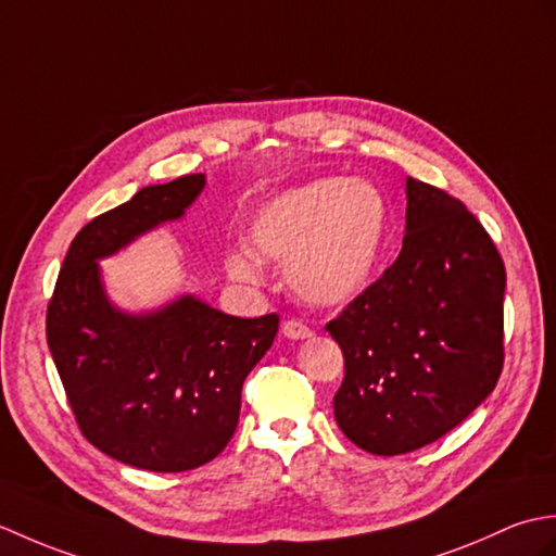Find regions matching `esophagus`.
<instances>
[{
    "label": "esophagus",
    "instance_id": "34e87169",
    "mask_svg": "<svg viewBox=\"0 0 556 556\" xmlns=\"http://www.w3.org/2000/svg\"><path fill=\"white\" fill-rule=\"evenodd\" d=\"M282 336L290 340H306L312 338V328L298 318H288L286 324H282Z\"/></svg>",
    "mask_w": 556,
    "mask_h": 556
}]
</instances>
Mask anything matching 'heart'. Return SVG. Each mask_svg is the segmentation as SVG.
Returning a JSON list of instances; mask_svg holds the SVG:
<instances>
[{"label":"heart","instance_id":"heart-1","mask_svg":"<svg viewBox=\"0 0 556 556\" xmlns=\"http://www.w3.org/2000/svg\"><path fill=\"white\" fill-rule=\"evenodd\" d=\"M388 238V202L376 185L340 176L316 178L276 194L252 216L250 244L232 250V280L258 286L262 262H288L290 288L316 306L348 304L374 280Z\"/></svg>","mask_w":556,"mask_h":556}]
</instances>
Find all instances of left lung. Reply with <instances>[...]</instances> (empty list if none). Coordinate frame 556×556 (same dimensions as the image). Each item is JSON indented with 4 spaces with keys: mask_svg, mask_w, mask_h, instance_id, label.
<instances>
[{
    "mask_svg": "<svg viewBox=\"0 0 556 556\" xmlns=\"http://www.w3.org/2000/svg\"><path fill=\"white\" fill-rule=\"evenodd\" d=\"M504 288L507 270L478 218L406 178L400 256L326 326L344 356L332 400L342 433L394 456L459 426L502 374Z\"/></svg>",
    "mask_w": 556,
    "mask_h": 556,
    "instance_id": "left-lung-1",
    "label": "left lung"
}]
</instances>
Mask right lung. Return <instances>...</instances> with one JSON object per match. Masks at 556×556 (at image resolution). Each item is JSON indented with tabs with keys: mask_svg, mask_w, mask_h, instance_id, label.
<instances>
[{
	"mask_svg": "<svg viewBox=\"0 0 556 556\" xmlns=\"http://www.w3.org/2000/svg\"><path fill=\"white\" fill-rule=\"evenodd\" d=\"M204 174L142 188L71 242L47 306V344L76 421L111 459L178 473L224 452L247 374L278 332V314L238 318L182 294L150 314L106 298L100 258L178 220Z\"/></svg>",
	"mask_w": 556,
	"mask_h": 556,
	"instance_id": "right-lung-1",
	"label": "right lung"
}]
</instances>
